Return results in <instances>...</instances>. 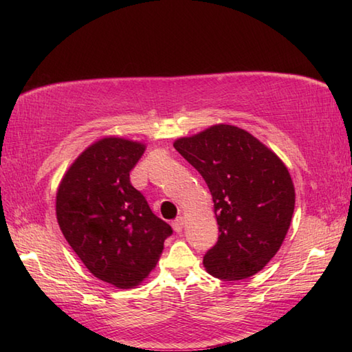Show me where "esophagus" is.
Returning <instances> with one entry per match:
<instances>
[{
    "label": "esophagus",
    "instance_id": "obj_1",
    "mask_svg": "<svg viewBox=\"0 0 352 352\" xmlns=\"http://www.w3.org/2000/svg\"><path fill=\"white\" fill-rule=\"evenodd\" d=\"M172 227H174V230L177 231V233H180V231L184 227V218H183V216H178V218L174 222H172Z\"/></svg>",
    "mask_w": 352,
    "mask_h": 352
}]
</instances>
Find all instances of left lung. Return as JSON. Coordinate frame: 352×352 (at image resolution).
<instances>
[{"label": "left lung", "mask_w": 352, "mask_h": 352, "mask_svg": "<svg viewBox=\"0 0 352 352\" xmlns=\"http://www.w3.org/2000/svg\"><path fill=\"white\" fill-rule=\"evenodd\" d=\"M174 148L210 189L218 242L204 256L216 278L243 280L261 271L284 241L295 208V188L280 157L239 126L218 124Z\"/></svg>", "instance_id": "8db88e82"}]
</instances>
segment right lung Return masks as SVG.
Listing matches in <instances>:
<instances>
[{
  "mask_svg": "<svg viewBox=\"0 0 352 352\" xmlns=\"http://www.w3.org/2000/svg\"><path fill=\"white\" fill-rule=\"evenodd\" d=\"M144 151V144L122 138L95 142L66 170L56 195L57 222L71 248L96 278L119 289L146 278L172 234L130 183Z\"/></svg>",
  "mask_w": 352,
  "mask_h": 352,
  "instance_id": "add662e5",
  "label": "right lung"
}]
</instances>
